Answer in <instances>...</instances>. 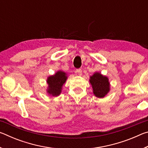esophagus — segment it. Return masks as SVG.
<instances>
[{
    "instance_id": "1",
    "label": "esophagus",
    "mask_w": 148,
    "mask_h": 148,
    "mask_svg": "<svg viewBox=\"0 0 148 148\" xmlns=\"http://www.w3.org/2000/svg\"><path fill=\"white\" fill-rule=\"evenodd\" d=\"M76 72L79 75V76H81V75L82 74V69H77Z\"/></svg>"
}]
</instances>
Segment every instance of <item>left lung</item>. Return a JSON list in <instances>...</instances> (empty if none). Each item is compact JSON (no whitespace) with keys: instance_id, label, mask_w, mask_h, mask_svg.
Wrapping results in <instances>:
<instances>
[{"instance_id":"obj_1","label":"left lung","mask_w":148,"mask_h":148,"mask_svg":"<svg viewBox=\"0 0 148 148\" xmlns=\"http://www.w3.org/2000/svg\"><path fill=\"white\" fill-rule=\"evenodd\" d=\"M89 82L92 86L93 94L98 98H104L110 91V85L108 77L99 72H95L92 76H90Z\"/></svg>"}]
</instances>
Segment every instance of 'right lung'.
Wrapping results in <instances>:
<instances>
[{"instance_id":"obj_1","label":"right lung","mask_w":148,"mask_h":148,"mask_svg":"<svg viewBox=\"0 0 148 148\" xmlns=\"http://www.w3.org/2000/svg\"><path fill=\"white\" fill-rule=\"evenodd\" d=\"M68 76L64 72L59 71L56 74L50 76L47 79V84L48 85L46 89L47 94L53 97H57L61 94L62 87L66 82Z\"/></svg>"}]
</instances>
